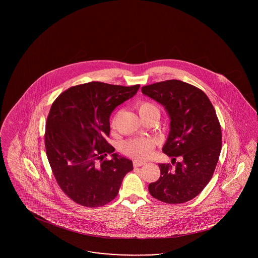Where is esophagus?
<instances>
[{"label": "esophagus", "mask_w": 258, "mask_h": 258, "mask_svg": "<svg viewBox=\"0 0 258 258\" xmlns=\"http://www.w3.org/2000/svg\"><path fill=\"white\" fill-rule=\"evenodd\" d=\"M146 162L145 161H142V160H134V166L135 167H139V166H142V165H144Z\"/></svg>", "instance_id": "34e87169"}]
</instances>
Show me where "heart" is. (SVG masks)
<instances>
[{"label":"heart","mask_w":258,"mask_h":258,"mask_svg":"<svg viewBox=\"0 0 258 258\" xmlns=\"http://www.w3.org/2000/svg\"><path fill=\"white\" fill-rule=\"evenodd\" d=\"M136 107L142 119H145L148 117H157L159 119L160 117L159 107L150 101H141L137 104ZM119 115L120 113L117 112L112 119L111 124L113 127L116 126ZM123 148V151L127 155L132 156L133 158L138 159V160H144V159H147L148 157L151 155L152 149H153V143L152 141L144 138H135L124 142Z\"/></svg>","instance_id":"heart-1"}]
</instances>
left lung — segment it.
<instances>
[{"label": "left lung", "mask_w": 258, "mask_h": 258, "mask_svg": "<svg viewBox=\"0 0 258 258\" xmlns=\"http://www.w3.org/2000/svg\"><path fill=\"white\" fill-rule=\"evenodd\" d=\"M142 94L167 112L170 131L162 151L175 167L159 163L160 179L149 184L151 196L168 204L184 203L208 184L221 150V124L208 97L200 89L180 80L142 87Z\"/></svg>", "instance_id": "left-lung-1"}]
</instances>
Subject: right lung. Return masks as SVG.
Here are the masks:
<instances>
[{"label": "right lung", "mask_w": 258, "mask_h": 258, "mask_svg": "<svg viewBox=\"0 0 258 258\" xmlns=\"http://www.w3.org/2000/svg\"><path fill=\"white\" fill-rule=\"evenodd\" d=\"M140 85L89 82L71 87L53 102L45 125V149L61 190L74 202L99 207L117 197L133 161L106 141L111 113ZM107 153L111 160H106Z\"/></svg>", "instance_id": "right-lung-1"}]
</instances>
